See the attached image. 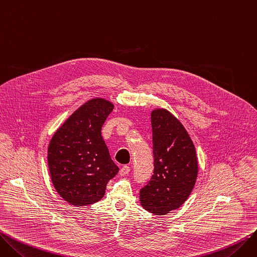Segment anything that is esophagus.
Here are the masks:
<instances>
[{
  "mask_svg": "<svg viewBox=\"0 0 257 257\" xmlns=\"http://www.w3.org/2000/svg\"><path fill=\"white\" fill-rule=\"evenodd\" d=\"M130 171H131V168L128 166H123L119 170V174H120V176H125V175H127L130 173Z\"/></svg>",
  "mask_w": 257,
  "mask_h": 257,
  "instance_id": "obj_1",
  "label": "esophagus"
}]
</instances>
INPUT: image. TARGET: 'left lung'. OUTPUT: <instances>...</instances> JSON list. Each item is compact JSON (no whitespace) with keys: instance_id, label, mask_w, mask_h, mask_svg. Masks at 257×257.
Returning a JSON list of instances; mask_svg holds the SVG:
<instances>
[{"instance_id":"left-lung-1","label":"left lung","mask_w":257,"mask_h":257,"mask_svg":"<svg viewBox=\"0 0 257 257\" xmlns=\"http://www.w3.org/2000/svg\"><path fill=\"white\" fill-rule=\"evenodd\" d=\"M154 175L140 191L142 206L155 215L181 207L190 196L198 175L194 144L183 124L167 109L151 114Z\"/></svg>"}]
</instances>
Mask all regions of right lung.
<instances>
[{"mask_svg": "<svg viewBox=\"0 0 257 257\" xmlns=\"http://www.w3.org/2000/svg\"><path fill=\"white\" fill-rule=\"evenodd\" d=\"M103 98H93L76 109L53 135L48 167L57 193L69 204L98 202L106 184L118 172L101 137V127L113 109Z\"/></svg>", "mask_w": 257, "mask_h": 257, "instance_id": "obj_1", "label": "right lung"}]
</instances>
